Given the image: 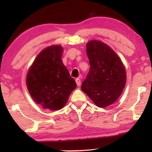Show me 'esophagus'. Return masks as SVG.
<instances>
[{
  "label": "esophagus",
  "instance_id": "esophagus-1",
  "mask_svg": "<svg viewBox=\"0 0 152 152\" xmlns=\"http://www.w3.org/2000/svg\"><path fill=\"white\" fill-rule=\"evenodd\" d=\"M76 82L77 86H80V84H81V80H80V78H76Z\"/></svg>",
  "mask_w": 152,
  "mask_h": 152
}]
</instances>
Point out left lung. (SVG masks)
Listing matches in <instances>:
<instances>
[{"mask_svg":"<svg viewBox=\"0 0 152 152\" xmlns=\"http://www.w3.org/2000/svg\"><path fill=\"white\" fill-rule=\"evenodd\" d=\"M86 53L90 70L81 88L96 106L106 107L117 101L124 88V66L114 51L99 41L87 43Z\"/></svg>","mask_w":152,"mask_h":152,"instance_id":"1","label":"left lung"}]
</instances>
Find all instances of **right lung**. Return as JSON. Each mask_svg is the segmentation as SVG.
Returning <instances> with one entry per match:
<instances>
[{
	"instance_id": "1",
	"label": "right lung",
	"mask_w": 152,
	"mask_h": 152,
	"mask_svg": "<svg viewBox=\"0 0 152 152\" xmlns=\"http://www.w3.org/2000/svg\"><path fill=\"white\" fill-rule=\"evenodd\" d=\"M60 45L45 48L37 56L28 72L27 86L36 103L44 109L60 110L76 88V83L61 60Z\"/></svg>"
}]
</instances>
